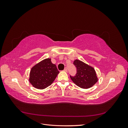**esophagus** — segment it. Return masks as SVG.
Segmentation results:
<instances>
[{"mask_svg":"<svg viewBox=\"0 0 128 128\" xmlns=\"http://www.w3.org/2000/svg\"><path fill=\"white\" fill-rule=\"evenodd\" d=\"M64 72H66L68 71V69H67V67H66V68L64 69Z\"/></svg>","mask_w":128,"mask_h":128,"instance_id":"esophagus-1","label":"esophagus"}]
</instances>
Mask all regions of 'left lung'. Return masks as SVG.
<instances>
[{
    "label": "left lung",
    "mask_w": 128,
    "mask_h": 128,
    "mask_svg": "<svg viewBox=\"0 0 128 128\" xmlns=\"http://www.w3.org/2000/svg\"><path fill=\"white\" fill-rule=\"evenodd\" d=\"M73 64L76 68V74L75 76L70 75V77L77 86L83 88H88L97 82L96 72L92 67L78 60H75Z\"/></svg>",
    "instance_id": "obj_1"
}]
</instances>
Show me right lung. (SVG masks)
<instances>
[{
	"instance_id": "add662e5",
	"label": "right lung",
	"mask_w": 128,
	"mask_h": 128,
	"mask_svg": "<svg viewBox=\"0 0 128 128\" xmlns=\"http://www.w3.org/2000/svg\"><path fill=\"white\" fill-rule=\"evenodd\" d=\"M59 72L51 59H46L32 68L29 81L32 86L38 89H44L51 85Z\"/></svg>"
}]
</instances>
